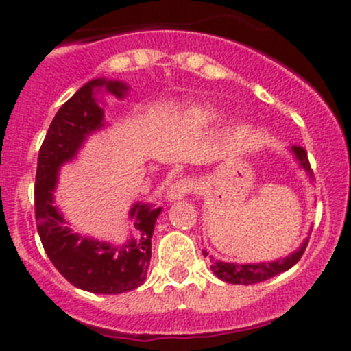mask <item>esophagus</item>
<instances>
[{
    "instance_id": "obj_1",
    "label": "esophagus",
    "mask_w": 351,
    "mask_h": 351,
    "mask_svg": "<svg viewBox=\"0 0 351 351\" xmlns=\"http://www.w3.org/2000/svg\"><path fill=\"white\" fill-rule=\"evenodd\" d=\"M192 192H193V182L189 178H183V180H178V182L173 183V185L169 186L168 192H166V198H168V202H176V200H182V198H185L186 195H190Z\"/></svg>"
}]
</instances>
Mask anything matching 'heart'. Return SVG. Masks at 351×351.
<instances>
[{"instance_id": "heart-1", "label": "heart", "mask_w": 351, "mask_h": 351, "mask_svg": "<svg viewBox=\"0 0 351 351\" xmlns=\"http://www.w3.org/2000/svg\"><path fill=\"white\" fill-rule=\"evenodd\" d=\"M217 117H219V113L214 112V110L197 108V110H193L192 113H190V122H193L195 125H205V123L214 122ZM234 134H236V137H239V139H244V137L250 134V127H247L246 123H241V125L236 127Z\"/></svg>"}]
</instances>
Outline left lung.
<instances>
[{
    "instance_id": "obj_1",
    "label": "left lung",
    "mask_w": 351,
    "mask_h": 351,
    "mask_svg": "<svg viewBox=\"0 0 351 351\" xmlns=\"http://www.w3.org/2000/svg\"><path fill=\"white\" fill-rule=\"evenodd\" d=\"M290 154L293 156V159L297 161L299 168L302 169V171H306V175L309 176V182H314L313 169H311L306 149H302V147L299 146H292L290 147ZM307 243H309V238L304 239L302 244H300L295 251H292L289 256L278 258V260H274V261H258V263H229V261H222V260H217V258L210 256L205 250H202V253H204V256L210 258L212 261L210 270L214 271L215 277L228 282V284L251 285V284H260V282L268 280V278L275 277V275L292 268L293 265L300 260V256H302Z\"/></svg>"
}]
</instances>
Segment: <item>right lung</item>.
I'll return each mask as SVG.
<instances>
[{
    "label": "right lung",
    "instance_id": "obj_1",
    "mask_svg": "<svg viewBox=\"0 0 351 351\" xmlns=\"http://www.w3.org/2000/svg\"><path fill=\"white\" fill-rule=\"evenodd\" d=\"M123 81L97 77L88 81L59 108L38 151L35 176V219L49 260L74 287L93 293H123L146 280L151 261V238L161 207L136 202L129 210L136 236L123 244L100 241L71 229L56 205L54 192L61 166L76 159L88 137L107 125L104 98L110 93L125 98Z\"/></svg>",
    "mask_w": 351,
    "mask_h": 351
}]
</instances>
